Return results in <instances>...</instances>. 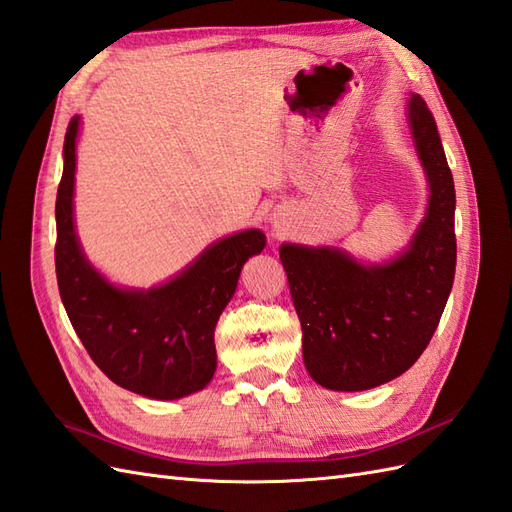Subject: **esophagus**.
Segmentation results:
<instances>
[{
  "instance_id": "1",
  "label": "esophagus",
  "mask_w": 512,
  "mask_h": 512,
  "mask_svg": "<svg viewBox=\"0 0 512 512\" xmlns=\"http://www.w3.org/2000/svg\"><path fill=\"white\" fill-rule=\"evenodd\" d=\"M273 226H278V221H273Z\"/></svg>"
}]
</instances>
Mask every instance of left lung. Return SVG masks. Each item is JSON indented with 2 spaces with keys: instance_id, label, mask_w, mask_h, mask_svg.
Here are the masks:
<instances>
[{
  "instance_id": "1",
  "label": "left lung",
  "mask_w": 512,
  "mask_h": 512,
  "mask_svg": "<svg viewBox=\"0 0 512 512\" xmlns=\"http://www.w3.org/2000/svg\"><path fill=\"white\" fill-rule=\"evenodd\" d=\"M408 123L430 199L406 252L391 263L363 265L336 247H280L302 323L304 365L332 391H367L413 367L454 284V178L436 121L419 95L408 102Z\"/></svg>"
}]
</instances>
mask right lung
Instances as JSON below:
<instances>
[{"label":"right lung","mask_w":512,"mask_h":512,"mask_svg":"<svg viewBox=\"0 0 512 512\" xmlns=\"http://www.w3.org/2000/svg\"><path fill=\"white\" fill-rule=\"evenodd\" d=\"M80 117L65 134L56 195V278L73 330L106 376L152 400L202 391L217 369L215 326L236 291L245 260L265 234L245 230L204 249L180 276L156 289H117L89 265L73 228Z\"/></svg>","instance_id":"right-lung-1"}]
</instances>
